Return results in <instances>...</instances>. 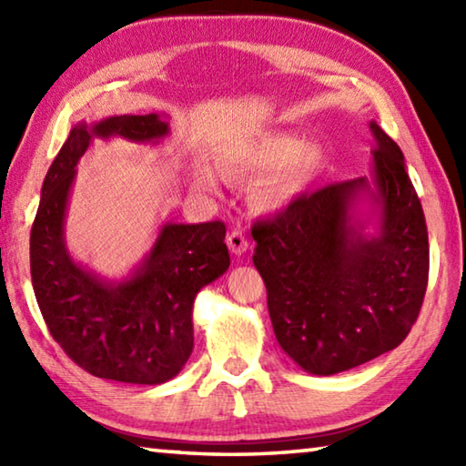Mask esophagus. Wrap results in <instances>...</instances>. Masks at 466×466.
Listing matches in <instances>:
<instances>
[{
	"instance_id": "34e87169",
	"label": "esophagus",
	"mask_w": 466,
	"mask_h": 466,
	"mask_svg": "<svg viewBox=\"0 0 466 466\" xmlns=\"http://www.w3.org/2000/svg\"><path fill=\"white\" fill-rule=\"evenodd\" d=\"M226 242H228V248H230L232 255H236V257L244 255V252H247V248H248V240L244 238V234L238 232V230H234L232 234H228Z\"/></svg>"
}]
</instances>
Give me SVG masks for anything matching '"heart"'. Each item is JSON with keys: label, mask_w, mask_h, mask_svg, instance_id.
Here are the masks:
<instances>
[{"label": "heart", "mask_w": 466, "mask_h": 466, "mask_svg": "<svg viewBox=\"0 0 466 466\" xmlns=\"http://www.w3.org/2000/svg\"><path fill=\"white\" fill-rule=\"evenodd\" d=\"M327 160L325 146L304 147V139L291 133H263L238 141L222 154V167L234 178L250 180L269 175L250 191L252 208L265 214L286 209L299 199L325 170ZM193 180L201 191L216 193L219 187L216 170L208 164H195Z\"/></svg>", "instance_id": "1"}]
</instances>
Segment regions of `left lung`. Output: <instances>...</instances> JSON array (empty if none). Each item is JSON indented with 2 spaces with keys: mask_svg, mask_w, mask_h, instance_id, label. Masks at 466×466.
Segmentation results:
<instances>
[{
  "mask_svg": "<svg viewBox=\"0 0 466 466\" xmlns=\"http://www.w3.org/2000/svg\"><path fill=\"white\" fill-rule=\"evenodd\" d=\"M370 131L368 177L302 195L252 228L275 339L309 374L345 372L403 343L428 288V228L405 156L376 121Z\"/></svg>",
  "mask_w": 466,
  "mask_h": 466,
  "instance_id": "8db88e82",
  "label": "left lung"
}]
</instances>
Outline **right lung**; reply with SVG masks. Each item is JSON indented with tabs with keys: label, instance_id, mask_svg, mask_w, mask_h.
<instances>
[{
	"label": "right lung",
	"instance_id": "obj_1",
	"mask_svg": "<svg viewBox=\"0 0 466 466\" xmlns=\"http://www.w3.org/2000/svg\"><path fill=\"white\" fill-rule=\"evenodd\" d=\"M167 115L77 121L43 180L30 230L33 288L55 341L77 366L105 380L164 384L193 351V304L230 267L222 222H164L144 258L119 279L74 258L66 240L76 167L94 139L160 146Z\"/></svg>",
	"mask_w": 466,
	"mask_h": 466
}]
</instances>
